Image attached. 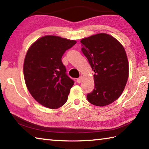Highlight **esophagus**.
Returning a JSON list of instances; mask_svg holds the SVG:
<instances>
[{
  "mask_svg": "<svg viewBox=\"0 0 149 149\" xmlns=\"http://www.w3.org/2000/svg\"><path fill=\"white\" fill-rule=\"evenodd\" d=\"M82 79H83V77L82 76H81V77H79V78H78V79H77V81L78 84H79V83L81 82L82 81Z\"/></svg>",
  "mask_w": 149,
  "mask_h": 149,
  "instance_id": "34e87169",
  "label": "esophagus"
}]
</instances>
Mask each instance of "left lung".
<instances>
[{"label": "left lung", "mask_w": 149, "mask_h": 149, "mask_svg": "<svg viewBox=\"0 0 149 149\" xmlns=\"http://www.w3.org/2000/svg\"><path fill=\"white\" fill-rule=\"evenodd\" d=\"M81 51L94 71L95 89L88 101L98 107L112 103L122 95L129 75L125 49L114 37L99 33L81 40Z\"/></svg>", "instance_id": "obj_1"}]
</instances>
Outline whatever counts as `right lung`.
I'll list each match as a JSON object with an SVG mask.
<instances>
[{
    "label": "right lung",
    "mask_w": 149,
    "mask_h": 149,
    "mask_svg": "<svg viewBox=\"0 0 149 149\" xmlns=\"http://www.w3.org/2000/svg\"><path fill=\"white\" fill-rule=\"evenodd\" d=\"M75 43L74 40L46 35L27 50L24 64L25 82L32 97L45 107L56 109L67 101L74 81L65 73L62 56Z\"/></svg>",
    "instance_id": "obj_1"
}]
</instances>
